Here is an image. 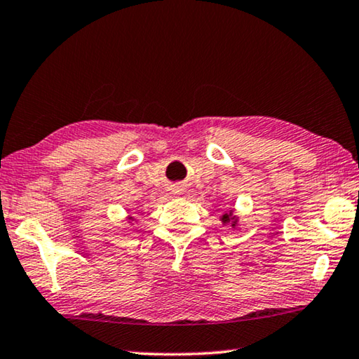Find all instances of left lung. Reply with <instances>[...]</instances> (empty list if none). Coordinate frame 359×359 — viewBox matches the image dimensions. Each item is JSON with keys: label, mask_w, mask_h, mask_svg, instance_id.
Returning <instances> with one entry per match:
<instances>
[{"label": "left lung", "mask_w": 359, "mask_h": 359, "mask_svg": "<svg viewBox=\"0 0 359 359\" xmlns=\"http://www.w3.org/2000/svg\"><path fill=\"white\" fill-rule=\"evenodd\" d=\"M222 222L223 223H229L231 222V224H233V226H236V222H238V218L233 217V214H231V212H229V214H224L222 217Z\"/></svg>", "instance_id": "obj_1"}]
</instances>
